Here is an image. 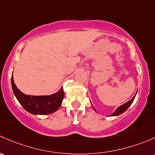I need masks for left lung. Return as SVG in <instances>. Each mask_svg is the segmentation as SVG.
Here are the masks:
<instances>
[{"label":"left lung","instance_id":"1","mask_svg":"<svg viewBox=\"0 0 155 155\" xmlns=\"http://www.w3.org/2000/svg\"><path fill=\"white\" fill-rule=\"evenodd\" d=\"M135 96H136V95H134V98H132V99H130V101H128L127 102H126V103L124 104H122V105H121V106H119V107H118L117 109H116V110H115L114 112H113V113H112V114L110 115V116H119V115L122 114V113H123L124 112H125V111L127 110V108H128L130 106V104H131L133 103L134 100V98H135ZM94 110H95V108H94Z\"/></svg>","mask_w":155,"mask_h":155}]
</instances>
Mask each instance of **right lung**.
<instances>
[{
    "instance_id": "obj_1",
    "label": "right lung",
    "mask_w": 155,
    "mask_h": 155,
    "mask_svg": "<svg viewBox=\"0 0 155 155\" xmlns=\"http://www.w3.org/2000/svg\"><path fill=\"white\" fill-rule=\"evenodd\" d=\"M11 84L14 95L25 110L33 115H48L53 113L60 108L64 98L63 87L56 93L50 95H25L17 88L14 83L13 76L11 78Z\"/></svg>"
}]
</instances>
